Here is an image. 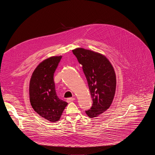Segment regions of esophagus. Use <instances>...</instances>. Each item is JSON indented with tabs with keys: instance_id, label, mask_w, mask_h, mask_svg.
Here are the masks:
<instances>
[{
	"instance_id": "esophagus-1",
	"label": "esophagus",
	"mask_w": 155,
	"mask_h": 155,
	"mask_svg": "<svg viewBox=\"0 0 155 155\" xmlns=\"http://www.w3.org/2000/svg\"><path fill=\"white\" fill-rule=\"evenodd\" d=\"M75 100V98L74 97H69V98H68L67 99V101L68 102H72Z\"/></svg>"
}]
</instances>
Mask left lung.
<instances>
[{
  "mask_svg": "<svg viewBox=\"0 0 155 155\" xmlns=\"http://www.w3.org/2000/svg\"><path fill=\"white\" fill-rule=\"evenodd\" d=\"M89 86L93 104L85 112L90 118H95L110 107L116 90V76L112 65L104 55L83 48L72 50Z\"/></svg>",
  "mask_w": 155,
  "mask_h": 155,
  "instance_id": "1",
  "label": "left lung"
}]
</instances>
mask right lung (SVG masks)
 I'll return each mask as SVG.
<instances>
[{
    "label": "right lung",
    "mask_w": 155,
    "mask_h": 155,
    "mask_svg": "<svg viewBox=\"0 0 155 155\" xmlns=\"http://www.w3.org/2000/svg\"><path fill=\"white\" fill-rule=\"evenodd\" d=\"M62 56H53L41 62L34 71L29 86L31 104L41 117L55 122L59 120L68 103L58 98L54 73Z\"/></svg>",
    "instance_id": "obj_1"
}]
</instances>
